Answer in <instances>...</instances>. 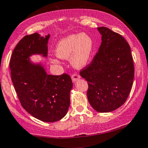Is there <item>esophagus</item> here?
Masks as SVG:
<instances>
[{"instance_id":"34e87169","label":"esophagus","mask_w":148,"mask_h":148,"mask_svg":"<svg viewBox=\"0 0 148 148\" xmlns=\"http://www.w3.org/2000/svg\"><path fill=\"white\" fill-rule=\"evenodd\" d=\"M80 79H81V76H80V75H79L78 74H74L72 76V79L73 82H76L77 80H79Z\"/></svg>"}]
</instances>
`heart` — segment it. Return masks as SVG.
Returning <instances> with one entry per match:
<instances>
[{
	"label": "heart",
	"mask_w": 148,
	"mask_h": 148,
	"mask_svg": "<svg viewBox=\"0 0 148 148\" xmlns=\"http://www.w3.org/2000/svg\"><path fill=\"white\" fill-rule=\"evenodd\" d=\"M94 41L86 33L72 34L64 37L57 43L55 53L61 59L69 60L76 69H82L86 67L90 61L94 51ZM51 62L58 64L56 58L51 59Z\"/></svg>",
	"instance_id": "b5f03b06"
}]
</instances>
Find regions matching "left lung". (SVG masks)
<instances>
[{
    "label": "left lung",
    "instance_id": "left-lung-1",
    "mask_svg": "<svg viewBox=\"0 0 148 148\" xmlns=\"http://www.w3.org/2000/svg\"><path fill=\"white\" fill-rule=\"evenodd\" d=\"M97 30L101 35L99 51L80 75L88 82L91 106L99 113H108L126 101L133 85L134 62L123 37L106 27Z\"/></svg>",
    "mask_w": 148,
    "mask_h": 148
}]
</instances>
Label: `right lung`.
<instances>
[{
	"label": "right lung",
	"instance_id": "obj_1",
	"mask_svg": "<svg viewBox=\"0 0 148 148\" xmlns=\"http://www.w3.org/2000/svg\"><path fill=\"white\" fill-rule=\"evenodd\" d=\"M50 34L26 35L16 46L10 62L11 78L23 108L34 118L46 123L63 118L70 104L73 84L70 76L47 74L41 60L32 56L47 57Z\"/></svg>",
	"mask_w": 148,
	"mask_h": 148
}]
</instances>
